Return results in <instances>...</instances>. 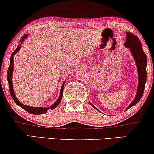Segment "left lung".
<instances>
[{
    "mask_svg": "<svg viewBox=\"0 0 154 154\" xmlns=\"http://www.w3.org/2000/svg\"><path fill=\"white\" fill-rule=\"evenodd\" d=\"M126 41L125 42V46L131 49L133 57H134L135 61L136 62L137 69L138 72V91H137V95L136 98L133 103L128 107L129 109L133 105H135L138 103L140 98L142 97L143 94L144 92V88H145V84L146 82V65H147V57H146V54L143 51L142 45L140 43L139 38L134 34L130 32H126ZM91 105L94 108L97 110L95 106Z\"/></svg>",
    "mask_w": 154,
    "mask_h": 154,
    "instance_id": "8db88e82",
    "label": "left lung"
}]
</instances>
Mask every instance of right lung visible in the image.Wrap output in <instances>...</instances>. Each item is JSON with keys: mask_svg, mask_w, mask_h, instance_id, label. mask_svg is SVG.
<instances>
[{"mask_svg": "<svg viewBox=\"0 0 154 154\" xmlns=\"http://www.w3.org/2000/svg\"><path fill=\"white\" fill-rule=\"evenodd\" d=\"M26 36H27V35L22 36V38H21V42H23V41L24 40V38H25ZM20 48H21V45L18 46V47L16 48V49L15 50L14 52L12 53L11 57V59H10V65H9V66H8V75H7V79H8V82L9 91H10L11 95L12 98H13V99H14V100L15 101V103H16V104H17L18 105H19V106L21 107H22V108H23V110H25L26 111H27V112H29V113L34 114V115H40V114L46 113V112H47V110H49V109H51V110H52V109L55 108V107H57L59 105V103H60L61 100H62V95H63V90H63V89H64V82L63 83V85H62V88H61L60 95H59L58 100H57L55 102V103H54L52 105H51V106H50V107H30V106H27V105H23L21 103H20V102L18 100L17 98H16V95H15L14 92V89H13V84H12V73H13V70H14V55L16 52H17L18 50L20 49Z\"/></svg>", "mask_w": 154, "mask_h": 154, "instance_id": "right-lung-1", "label": "right lung"}]
</instances>
